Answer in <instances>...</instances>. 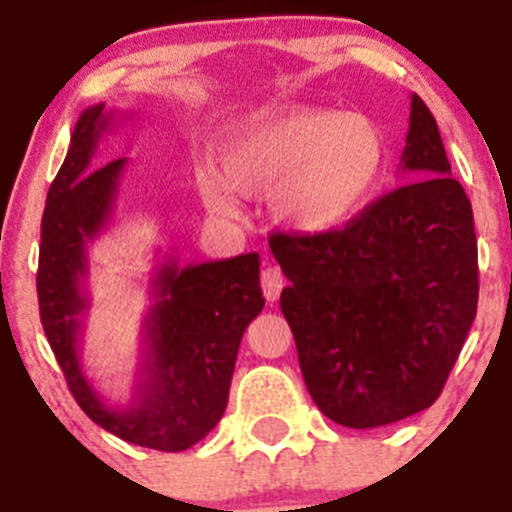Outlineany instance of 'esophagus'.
Instances as JSON below:
<instances>
[{
  "mask_svg": "<svg viewBox=\"0 0 512 512\" xmlns=\"http://www.w3.org/2000/svg\"><path fill=\"white\" fill-rule=\"evenodd\" d=\"M260 282H262V292H265L267 302H277V299H280L282 287H285V277H282L280 267L275 265L265 267V270H262Z\"/></svg>",
  "mask_w": 512,
  "mask_h": 512,
  "instance_id": "34e87169",
  "label": "esophagus"
}]
</instances>
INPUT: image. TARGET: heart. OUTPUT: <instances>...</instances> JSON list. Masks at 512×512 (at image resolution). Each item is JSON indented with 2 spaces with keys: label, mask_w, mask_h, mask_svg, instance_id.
<instances>
[{
  "label": "heart",
  "mask_w": 512,
  "mask_h": 512,
  "mask_svg": "<svg viewBox=\"0 0 512 512\" xmlns=\"http://www.w3.org/2000/svg\"><path fill=\"white\" fill-rule=\"evenodd\" d=\"M389 143L374 118L292 106L250 118L227 133L218 173L200 178L205 205L240 213V195L270 193L272 215L299 235L352 225L379 193Z\"/></svg>",
  "instance_id": "obj_1"
}]
</instances>
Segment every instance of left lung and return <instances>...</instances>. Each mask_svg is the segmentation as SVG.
<instances>
[{"label": "left lung", "mask_w": 512, "mask_h": 512, "mask_svg": "<svg viewBox=\"0 0 512 512\" xmlns=\"http://www.w3.org/2000/svg\"><path fill=\"white\" fill-rule=\"evenodd\" d=\"M401 170L411 183L344 230L270 237L289 280L280 307L304 384L324 416L349 428L389 426L428 409L476 319L471 200L416 94Z\"/></svg>", "instance_id": "1"}]
</instances>
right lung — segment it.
Returning <instances> with one entry per match:
<instances>
[{
  "instance_id": "add662e5",
  "label": "right lung",
  "mask_w": 512,
  "mask_h": 512,
  "mask_svg": "<svg viewBox=\"0 0 512 512\" xmlns=\"http://www.w3.org/2000/svg\"><path fill=\"white\" fill-rule=\"evenodd\" d=\"M106 103L86 108L69 153L46 195L36 292L46 339L76 404L91 421L128 443L185 451L203 441L225 414L237 349L247 324L262 312L260 255L180 267L165 255L153 267L151 309L141 327V364L126 406H111L81 364L89 294V242L116 208L126 158L94 163L103 133L116 128Z\"/></svg>"
}]
</instances>
